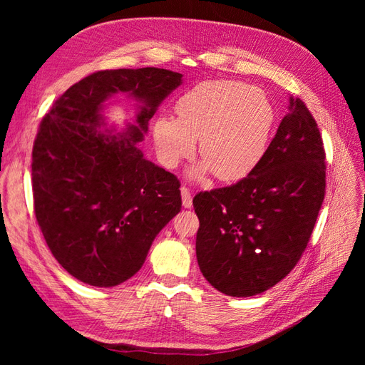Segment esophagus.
I'll return each instance as SVG.
<instances>
[{
	"instance_id": "34e87169",
	"label": "esophagus",
	"mask_w": 365,
	"mask_h": 365,
	"mask_svg": "<svg viewBox=\"0 0 365 365\" xmlns=\"http://www.w3.org/2000/svg\"><path fill=\"white\" fill-rule=\"evenodd\" d=\"M181 196H182V205L184 208H192L193 202H192V193L187 187H181Z\"/></svg>"
}]
</instances>
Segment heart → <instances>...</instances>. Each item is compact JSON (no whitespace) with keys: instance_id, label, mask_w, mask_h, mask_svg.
<instances>
[{"instance_id":"heart-1","label":"heart","mask_w":365,"mask_h":365,"mask_svg":"<svg viewBox=\"0 0 365 365\" xmlns=\"http://www.w3.org/2000/svg\"><path fill=\"white\" fill-rule=\"evenodd\" d=\"M176 120L158 117L153 141L164 165L176 168L195 152L200 140L202 164L192 178L213 172L220 181L250 175L268 149L275 109L268 94L239 81H205L175 103Z\"/></svg>"}]
</instances>
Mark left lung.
I'll list each match as a JSON object with an SVG mask.
<instances>
[{
	"instance_id": "left-lung-1",
	"label": "left lung",
	"mask_w": 365,
	"mask_h": 365,
	"mask_svg": "<svg viewBox=\"0 0 365 365\" xmlns=\"http://www.w3.org/2000/svg\"><path fill=\"white\" fill-rule=\"evenodd\" d=\"M324 160L315 118L300 98L289 97V113L256 169L193 197L197 264L213 288L257 295L294 269L324 200Z\"/></svg>"
}]
</instances>
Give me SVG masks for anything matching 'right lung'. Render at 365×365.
Here are the masks:
<instances>
[{
  "mask_svg": "<svg viewBox=\"0 0 365 365\" xmlns=\"http://www.w3.org/2000/svg\"><path fill=\"white\" fill-rule=\"evenodd\" d=\"M181 82L182 74L155 67L97 71L42 118L31 152L35 215L54 259L77 280L98 288L126 282L181 212L178 178L135 146ZM117 92L142 103L123 131L108 128L101 115Z\"/></svg>",
  "mask_w": 365,
  "mask_h": 365,
  "instance_id": "right-lung-1",
  "label": "right lung"
}]
</instances>
